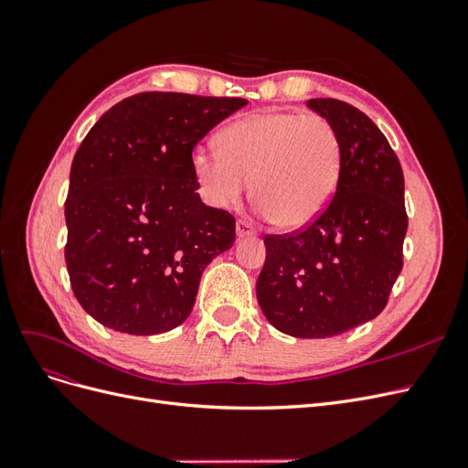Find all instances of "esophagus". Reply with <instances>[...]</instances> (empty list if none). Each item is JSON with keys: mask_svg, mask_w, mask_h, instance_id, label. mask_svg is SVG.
Wrapping results in <instances>:
<instances>
[{"mask_svg": "<svg viewBox=\"0 0 468 468\" xmlns=\"http://www.w3.org/2000/svg\"><path fill=\"white\" fill-rule=\"evenodd\" d=\"M236 234H238V238H248V236H256L258 230H256V226H253L251 222L238 220L236 222Z\"/></svg>", "mask_w": 468, "mask_h": 468, "instance_id": "esophagus-1", "label": "esophagus"}]
</instances>
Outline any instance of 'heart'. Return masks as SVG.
Masks as SVG:
<instances>
[{"label":"heart","mask_w":468,"mask_h":468,"mask_svg":"<svg viewBox=\"0 0 468 468\" xmlns=\"http://www.w3.org/2000/svg\"><path fill=\"white\" fill-rule=\"evenodd\" d=\"M191 167L212 207H236L253 181V199L263 215L296 230L330 205L342 174V140L322 115L258 112L226 126L220 152L195 150Z\"/></svg>","instance_id":"b5f03b06"}]
</instances>
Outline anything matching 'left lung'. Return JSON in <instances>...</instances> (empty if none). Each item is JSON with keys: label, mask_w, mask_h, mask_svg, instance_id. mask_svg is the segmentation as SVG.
I'll use <instances>...</instances> for the list:
<instances>
[{"label": "left lung", "mask_w": 468, "mask_h": 468, "mask_svg": "<svg viewBox=\"0 0 468 468\" xmlns=\"http://www.w3.org/2000/svg\"><path fill=\"white\" fill-rule=\"evenodd\" d=\"M342 140V174L322 215L291 234H267L258 303L294 337H332L377 318L402 271L404 176L378 126L339 99L306 103Z\"/></svg>", "instance_id": "8db88e82"}]
</instances>
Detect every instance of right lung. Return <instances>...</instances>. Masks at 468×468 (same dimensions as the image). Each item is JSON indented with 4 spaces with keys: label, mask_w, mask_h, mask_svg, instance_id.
<instances>
[{
    "label": "right lung",
    "mask_w": 468,
    "mask_h": 468,
    "mask_svg": "<svg viewBox=\"0 0 468 468\" xmlns=\"http://www.w3.org/2000/svg\"><path fill=\"white\" fill-rule=\"evenodd\" d=\"M242 97L146 91L122 99L78 148L64 203L69 285L99 324L133 335L174 330L205 267L232 248L236 220L207 207L193 148Z\"/></svg>",
    "instance_id": "obj_1"
}]
</instances>
